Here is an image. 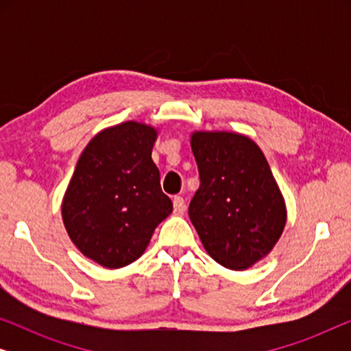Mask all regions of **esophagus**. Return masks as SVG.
Listing matches in <instances>:
<instances>
[{
  "label": "esophagus",
  "instance_id": "34e87169",
  "mask_svg": "<svg viewBox=\"0 0 351 351\" xmlns=\"http://www.w3.org/2000/svg\"><path fill=\"white\" fill-rule=\"evenodd\" d=\"M172 203H174V213L176 214H184L185 213V201L182 196H174V199H172Z\"/></svg>",
  "mask_w": 351,
  "mask_h": 351
}]
</instances>
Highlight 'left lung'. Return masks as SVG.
<instances>
[{
  "label": "left lung",
  "instance_id": "obj_1",
  "mask_svg": "<svg viewBox=\"0 0 351 351\" xmlns=\"http://www.w3.org/2000/svg\"><path fill=\"white\" fill-rule=\"evenodd\" d=\"M191 150L199 172L189 206L191 223L215 262L246 270L271 251L286 223L270 166L241 134L195 132Z\"/></svg>",
  "mask_w": 351,
  "mask_h": 351
}]
</instances>
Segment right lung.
<instances>
[{
    "mask_svg": "<svg viewBox=\"0 0 351 351\" xmlns=\"http://www.w3.org/2000/svg\"><path fill=\"white\" fill-rule=\"evenodd\" d=\"M156 131L126 121L99 132L81 153L62 203L75 246L102 267L137 261L172 213L152 160Z\"/></svg>",
    "mask_w": 351,
    "mask_h": 351,
    "instance_id": "1",
    "label": "right lung"
}]
</instances>
